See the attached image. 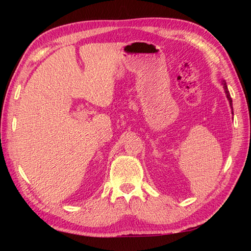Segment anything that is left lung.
<instances>
[{"label":"left lung","instance_id":"8db88e82","mask_svg":"<svg viewBox=\"0 0 251 251\" xmlns=\"http://www.w3.org/2000/svg\"><path fill=\"white\" fill-rule=\"evenodd\" d=\"M223 85H224L225 92H226V95H227V99H228V100H229V103H230V106H232V100H231V97H230V94H229L227 84H226V82H225V80H223Z\"/></svg>","mask_w":251,"mask_h":251}]
</instances>
